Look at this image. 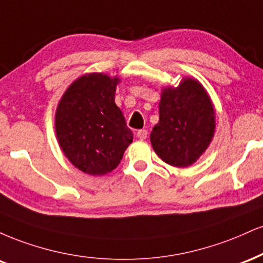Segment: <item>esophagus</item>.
I'll list each match as a JSON object with an SVG mask.
<instances>
[{
  "instance_id": "esophagus-1",
  "label": "esophagus",
  "mask_w": 263,
  "mask_h": 263,
  "mask_svg": "<svg viewBox=\"0 0 263 263\" xmlns=\"http://www.w3.org/2000/svg\"><path fill=\"white\" fill-rule=\"evenodd\" d=\"M137 137H138L139 139H141V140H144V139H146V138H147V130H146V129H140V130H138Z\"/></svg>"
}]
</instances>
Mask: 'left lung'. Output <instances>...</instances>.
Returning a JSON list of instances; mask_svg holds the SVG:
<instances>
[{
    "instance_id": "8db88e82",
    "label": "left lung",
    "mask_w": 263,
    "mask_h": 263,
    "mask_svg": "<svg viewBox=\"0 0 263 263\" xmlns=\"http://www.w3.org/2000/svg\"><path fill=\"white\" fill-rule=\"evenodd\" d=\"M159 112L150 134L155 153L171 166L192 165L214 135L215 113L205 89L196 80H182L177 88L163 89Z\"/></svg>"
}]
</instances>
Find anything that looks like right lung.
<instances>
[{
    "label": "right lung",
    "instance_id": "obj_1",
    "mask_svg": "<svg viewBox=\"0 0 263 263\" xmlns=\"http://www.w3.org/2000/svg\"><path fill=\"white\" fill-rule=\"evenodd\" d=\"M118 82V77L88 73L66 89L58 106L59 145L85 174L102 176L112 171L133 141V133L114 102Z\"/></svg>",
    "mask_w": 263,
    "mask_h": 263
}]
</instances>
